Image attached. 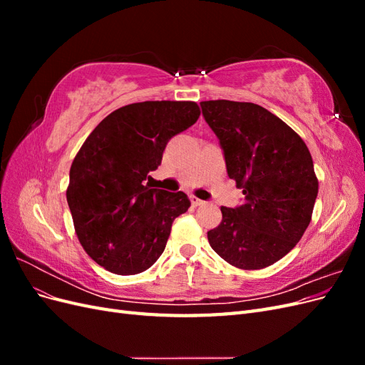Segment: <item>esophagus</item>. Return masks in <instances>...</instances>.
<instances>
[{
  "instance_id": "esophagus-1",
  "label": "esophagus",
  "mask_w": 365,
  "mask_h": 365,
  "mask_svg": "<svg viewBox=\"0 0 365 365\" xmlns=\"http://www.w3.org/2000/svg\"><path fill=\"white\" fill-rule=\"evenodd\" d=\"M190 201H192V204H193L195 207H197V205H202V204H204V201H202V200H200V197H196V196H193V195H190Z\"/></svg>"
}]
</instances>
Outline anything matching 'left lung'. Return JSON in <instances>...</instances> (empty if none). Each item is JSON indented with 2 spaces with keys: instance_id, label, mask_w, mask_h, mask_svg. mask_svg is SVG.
Listing matches in <instances>:
<instances>
[{
  "instance_id": "obj_1",
  "label": "left lung",
  "mask_w": 365,
  "mask_h": 365,
  "mask_svg": "<svg viewBox=\"0 0 365 365\" xmlns=\"http://www.w3.org/2000/svg\"><path fill=\"white\" fill-rule=\"evenodd\" d=\"M224 152L227 173L245 200L220 207L222 222L207 233L210 247L240 269H262L286 256L311 222L318 195L304 141L256 103L201 102Z\"/></svg>"
}]
</instances>
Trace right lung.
<instances>
[{
    "mask_svg": "<svg viewBox=\"0 0 365 365\" xmlns=\"http://www.w3.org/2000/svg\"><path fill=\"white\" fill-rule=\"evenodd\" d=\"M195 102L132 103L103 118L71 164L67 201L76 235L94 262L118 275L146 271L163 254L190 200L152 189L168 141L200 118Z\"/></svg>",
    "mask_w": 365,
    "mask_h": 365,
    "instance_id": "obj_1",
    "label": "right lung"
}]
</instances>
